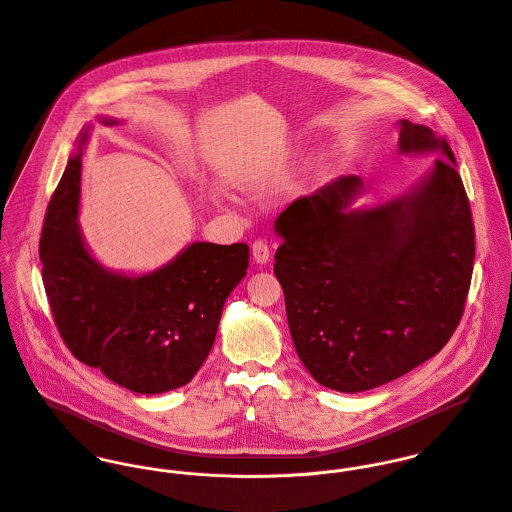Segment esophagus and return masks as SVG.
Wrapping results in <instances>:
<instances>
[{
	"instance_id": "esophagus-1",
	"label": "esophagus",
	"mask_w": 512,
	"mask_h": 512,
	"mask_svg": "<svg viewBox=\"0 0 512 512\" xmlns=\"http://www.w3.org/2000/svg\"><path fill=\"white\" fill-rule=\"evenodd\" d=\"M252 256H254V262L266 264V262L270 260V256H272L268 242H266V240H256V242L252 244Z\"/></svg>"
}]
</instances>
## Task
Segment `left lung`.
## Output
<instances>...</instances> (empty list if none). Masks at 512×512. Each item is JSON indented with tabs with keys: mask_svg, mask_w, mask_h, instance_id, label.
I'll use <instances>...</instances> for the list:
<instances>
[{
	"mask_svg": "<svg viewBox=\"0 0 512 512\" xmlns=\"http://www.w3.org/2000/svg\"><path fill=\"white\" fill-rule=\"evenodd\" d=\"M400 151L443 157L414 191L374 209H347L363 189L351 175L276 219L274 274L293 347L331 390L363 392L410 372L438 355L463 317L475 228L455 155L408 120Z\"/></svg>",
	"mask_w": 512,
	"mask_h": 512,
	"instance_id": "1",
	"label": "left lung"
}]
</instances>
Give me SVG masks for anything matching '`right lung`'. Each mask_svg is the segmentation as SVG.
Returning <instances> with one entry per match:
<instances>
[{
  "label": "right lung",
  "mask_w": 512,
  "mask_h": 512,
  "mask_svg": "<svg viewBox=\"0 0 512 512\" xmlns=\"http://www.w3.org/2000/svg\"><path fill=\"white\" fill-rule=\"evenodd\" d=\"M84 142L86 132L80 147ZM78 195L80 153L49 201L39 242L45 292L65 345L132 392L185 386L213 349L226 297L246 276L248 244L193 242L146 276L112 274L82 242Z\"/></svg>",
  "instance_id": "obj_1"
}]
</instances>
